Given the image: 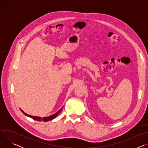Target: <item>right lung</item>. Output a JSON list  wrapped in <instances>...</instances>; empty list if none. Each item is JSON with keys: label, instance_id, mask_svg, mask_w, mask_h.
Segmentation results:
<instances>
[{"label": "right lung", "instance_id": "1", "mask_svg": "<svg viewBox=\"0 0 148 148\" xmlns=\"http://www.w3.org/2000/svg\"><path fill=\"white\" fill-rule=\"evenodd\" d=\"M62 108V107L60 110H59L57 112H56L55 114H53V115H50V116H46V117H43V118L40 117V116H33V115H29V114H27L25 113V112L22 110H21L20 108V111H21L22 112V113H23L24 115H25L26 116H29V117H30V118H31L33 119L34 120L38 121H45V122H47V121H51V120H52V119H54L55 118H56V117L58 116V115L60 114V112L61 111Z\"/></svg>", "mask_w": 148, "mask_h": 148}]
</instances>
